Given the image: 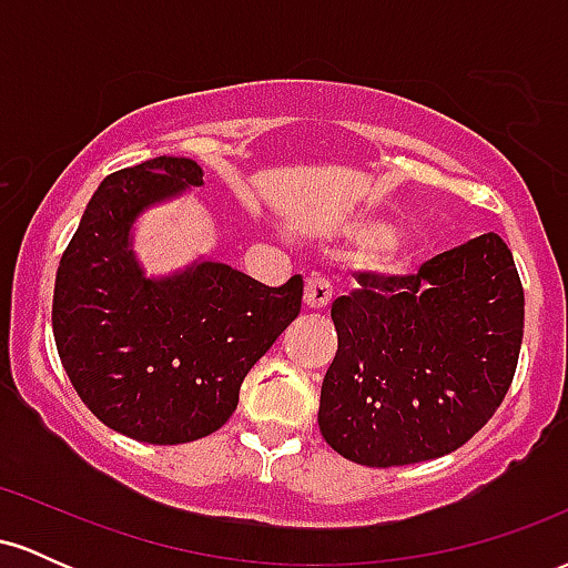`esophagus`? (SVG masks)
I'll return each mask as SVG.
<instances>
[{
    "instance_id": "esophagus-1",
    "label": "esophagus",
    "mask_w": 568,
    "mask_h": 568,
    "mask_svg": "<svg viewBox=\"0 0 568 568\" xmlns=\"http://www.w3.org/2000/svg\"><path fill=\"white\" fill-rule=\"evenodd\" d=\"M331 302V285L323 277H310L304 283V304L306 310H325Z\"/></svg>"
}]
</instances>
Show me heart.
Segmentation results:
<instances>
[{
  "mask_svg": "<svg viewBox=\"0 0 568 568\" xmlns=\"http://www.w3.org/2000/svg\"><path fill=\"white\" fill-rule=\"evenodd\" d=\"M344 232H347V237L355 240V243L371 245L361 256V266L371 277L397 280L408 275L410 266H414V243L406 237H389V224L371 216V213H357L355 219L347 221Z\"/></svg>",
  "mask_w": 568,
  "mask_h": 568,
  "instance_id": "obj_1",
  "label": "heart"
}]
</instances>
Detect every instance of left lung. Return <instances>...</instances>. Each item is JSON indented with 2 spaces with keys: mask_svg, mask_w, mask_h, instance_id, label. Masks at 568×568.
I'll return each mask as SVG.
<instances>
[{
  "mask_svg": "<svg viewBox=\"0 0 568 568\" xmlns=\"http://www.w3.org/2000/svg\"><path fill=\"white\" fill-rule=\"evenodd\" d=\"M331 306L338 349L317 425L344 459L397 467L452 454L501 406L524 342V285L488 232L397 280L357 272Z\"/></svg>",
  "mask_w": 568,
  "mask_h": 568,
  "instance_id": "left-lung-1",
  "label": "left lung"
}]
</instances>
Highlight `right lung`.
<instances>
[{
	"label": "right lung",
	"instance_id": "add662e5",
	"mask_svg": "<svg viewBox=\"0 0 568 568\" xmlns=\"http://www.w3.org/2000/svg\"><path fill=\"white\" fill-rule=\"evenodd\" d=\"M202 186V168L158 158L101 181L61 256L53 334L77 395L116 433L175 446L230 422L240 384L302 312L280 288L219 262L149 280L130 251L143 207Z\"/></svg>",
	"mask_w": 568,
	"mask_h": 568
}]
</instances>
